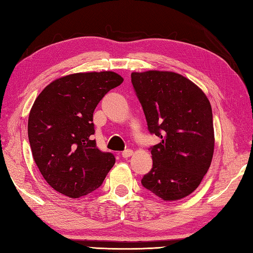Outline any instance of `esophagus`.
<instances>
[{
  "mask_svg": "<svg viewBox=\"0 0 253 253\" xmlns=\"http://www.w3.org/2000/svg\"><path fill=\"white\" fill-rule=\"evenodd\" d=\"M132 154H133L132 150H130V149H127V150H125V151H123V152H122V157H123L124 159H128L129 157H131Z\"/></svg>",
  "mask_w": 253,
  "mask_h": 253,
  "instance_id": "1",
  "label": "esophagus"
}]
</instances>
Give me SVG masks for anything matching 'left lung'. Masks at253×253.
Instances as JSON below:
<instances>
[{
	"label": "left lung",
	"mask_w": 253,
	"mask_h": 253,
	"mask_svg": "<svg viewBox=\"0 0 253 253\" xmlns=\"http://www.w3.org/2000/svg\"><path fill=\"white\" fill-rule=\"evenodd\" d=\"M131 83L150 133L153 165L142 186L164 201L189 196L200 185L214 152L213 115L203 91L173 72L132 73Z\"/></svg>",
	"instance_id": "1"
}]
</instances>
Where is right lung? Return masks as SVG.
<instances>
[{
  "label": "right lung",
  "mask_w": 253,
  "mask_h": 253,
  "mask_svg": "<svg viewBox=\"0 0 253 253\" xmlns=\"http://www.w3.org/2000/svg\"><path fill=\"white\" fill-rule=\"evenodd\" d=\"M123 82L114 72L72 74L47 84L32 105V157L47 184L62 195L79 198L94 191L114 165V155L100 151L92 140L93 112Z\"/></svg>",
  "instance_id": "obj_1"
}]
</instances>
